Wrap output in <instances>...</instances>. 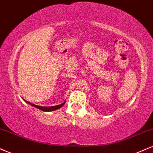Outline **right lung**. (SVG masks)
Listing matches in <instances>:
<instances>
[{"instance_id": "1", "label": "right lung", "mask_w": 153, "mask_h": 153, "mask_svg": "<svg viewBox=\"0 0 153 153\" xmlns=\"http://www.w3.org/2000/svg\"><path fill=\"white\" fill-rule=\"evenodd\" d=\"M25 102H26L27 103H28L29 105L33 106V107H36V108L39 109L41 111H44V112H51V111H53V110H56V109H58L59 108H61V107H62V106L64 105V103H65V102H64V103L62 104V105L53 106V107H41V106L33 105V104L30 103V102H27V101H25Z\"/></svg>"}]
</instances>
